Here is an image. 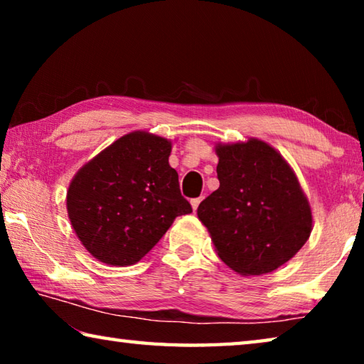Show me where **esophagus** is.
Here are the masks:
<instances>
[{
  "mask_svg": "<svg viewBox=\"0 0 364 364\" xmlns=\"http://www.w3.org/2000/svg\"><path fill=\"white\" fill-rule=\"evenodd\" d=\"M200 200H202V197H196V199L191 200V205H193V210H194V212L197 210V207H199Z\"/></svg>",
  "mask_w": 364,
  "mask_h": 364,
  "instance_id": "obj_1",
  "label": "esophagus"
}]
</instances>
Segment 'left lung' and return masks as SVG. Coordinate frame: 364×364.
<instances>
[{
  "instance_id": "left-lung-1",
  "label": "left lung",
  "mask_w": 364,
  "mask_h": 364,
  "mask_svg": "<svg viewBox=\"0 0 364 364\" xmlns=\"http://www.w3.org/2000/svg\"><path fill=\"white\" fill-rule=\"evenodd\" d=\"M220 188L200 202L221 260L244 276H258L291 260L311 232V210L294 171L258 139L217 146Z\"/></svg>"
}]
</instances>
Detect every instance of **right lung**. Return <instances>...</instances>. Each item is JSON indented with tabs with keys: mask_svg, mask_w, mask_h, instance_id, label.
I'll use <instances>...</instances> for the list:
<instances>
[{
	"mask_svg": "<svg viewBox=\"0 0 364 364\" xmlns=\"http://www.w3.org/2000/svg\"><path fill=\"white\" fill-rule=\"evenodd\" d=\"M170 141L144 132L125 134L78 171L67 212L91 255L112 267L139 262L176 217L193 212L170 167Z\"/></svg>",
	"mask_w": 364,
	"mask_h": 364,
	"instance_id": "obj_1",
	"label": "right lung"
}]
</instances>
